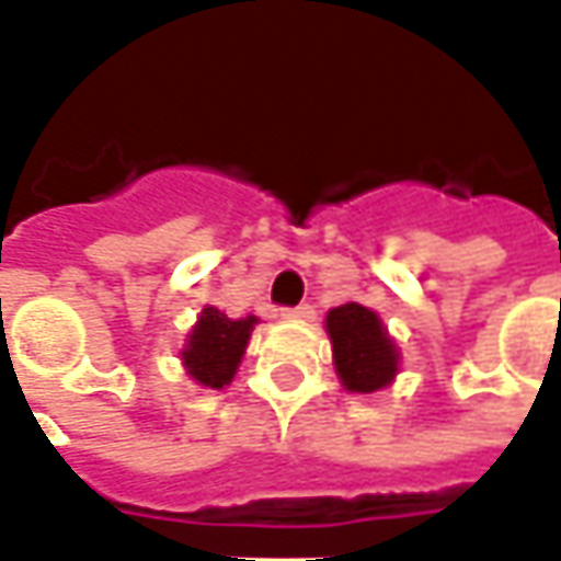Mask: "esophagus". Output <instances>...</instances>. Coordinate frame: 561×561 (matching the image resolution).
<instances>
[{
    "label": "esophagus",
    "mask_w": 561,
    "mask_h": 561,
    "mask_svg": "<svg viewBox=\"0 0 561 561\" xmlns=\"http://www.w3.org/2000/svg\"><path fill=\"white\" fill-rule=\"evenodd\" d=\"M285 317L288 319H313V307H310V304H298V307L285 310Z\"/></svg>",
    "instance_id": "esophagus-1"
}]
</instances>
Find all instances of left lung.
Instances as JSON below:
<instances>
[{
	"mask_svg": "<svg viewBox=\"0 0 561 561\" xmlns=\"http://www.w3.org/2000/svg\"><path fill=\"white\" fill-rule=\"evenodd\" d=\"M325 332L332 339V357L344 391L373 394L391 385L400 366V351L378 313L357 300H347L325 317Z\"/></svg>",
	"mask_w": 561,
	"mask_h": 561,
	"instance_id": "left-lung-1",
	"label": "left lung"
}]
</instances>
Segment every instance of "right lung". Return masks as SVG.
Returning <instances> with one entry per match:
<instances>
[{"mask_svg":"<svg viewBox=\"0 0 561 561\" xmlns=\"http://www.w3.org/2000/svg\"><path fill=\"white\" fill-rule=\"evenodd\" d=\"M257 317L229 319L217 307H204L183 347V366L204 388H226L244 357Z\"/></svg>","mask_w":561,"mask_h":561,"instance_id":"right-lung-1","label":"right lung"}]
</instances>
